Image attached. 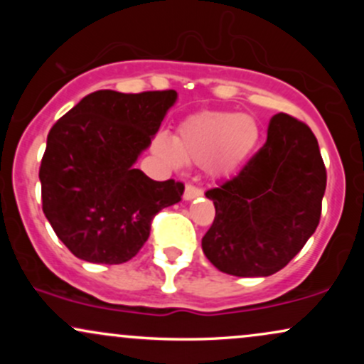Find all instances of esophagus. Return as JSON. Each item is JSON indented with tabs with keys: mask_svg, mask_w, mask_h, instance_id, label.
Returning <instances> with one entry per match:
<instances>
[{
	"mask_svg": "<svg viewBox=\"0 0 364 364\" xmlns=\"http://www.w3.org/2000/svg\"><path fill=\"white\" fill-rule=\"evenodd\" d=\"M202 193H203L202 188H198V186H195V185H186V188H185V200H193V198H196V196H200Z\"/></svg>",
	"mask_w": 364,
	"mask_h": 364,
	"instance_id": "obj_1",
	"label": "esophagus"
}]
</instances>
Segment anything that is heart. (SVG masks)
I'll return each instance as SVG.
<instances>
[{
  "instance_id": "heart-1",
  "label": "heart",
  "mask_w": 364,
  "mask_h": 364,
  "mask_svg": "<svg viewBox=\"0 0 364 364\" xmlns=\"http://www.w3.org/2000/svg\"><path fill=\"white\" fill-rule=\"evenodd\" d=\"M260 141V128L252 116L229 111L198 112L178 127L174 140L161 135L154 147L174 166L203 162L212 174L231 173L243 164Z\"/></svg>"
}]
</instances>
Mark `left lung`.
Instances as JSON below:
<instances>
[{
	"instance_id": "left-lung-1",
	"label": "left lung",
	"mask_w": 364,
	"mask_h": 364,
	"mask_svg": "<svg viewBox=\"0 0 364 364\" xmlns=\"http://www.w3.org/2000/svg\"><path fill=\"white\" fill-rule=\"evenodd\" d=\"M327 171L308 124L272 116L265 145L235 178L207 191L215 217L202 250L220 272L267 277L296 257L320 223Z\"/></svg>"
}]
</instances>
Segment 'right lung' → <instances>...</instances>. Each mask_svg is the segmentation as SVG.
<instances>
[{"mask_svg":"<svg viewBox=\"0 0 364 364\" xmlns=\"http://www.w3.org/2000/svg\"><path fill=\"white\" fill-rule=\"evenodd\" d=\"M176 90L85 95L49 129L41 161L43 210L80 260L124 263L149 240L157 212L181 200L185 185L135 169Z\"/></svg>","mask_w":364,"mask_h":364,"instance_id":"add662e5","label":"right lung"}]
</instances>
